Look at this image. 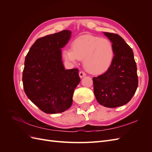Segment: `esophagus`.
<instances>
[{"label":"esophagus","mask_w":152,"mask_h":152,"mask_svg":"<svg viewBox=\"0 0 152 152\" xmlns=\"http://www.w3.org/2000/svg\"><path fill=\"white\" fill-rule=\"evenodd\" d=\"M79 77H80V78L84 77H85V76L86 75V73H84V72H80L79 73Z\"/></svg>","instance_id":"esophagus-1"}]
</instances>
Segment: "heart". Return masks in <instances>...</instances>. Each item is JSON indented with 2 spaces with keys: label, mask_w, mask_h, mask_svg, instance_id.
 <instances>
[{
  "label": "heart",
  "mask_w": 152,
  "mask_h": 152,
  "mask_svg": "<svg viewBox=\"0 0 152 152\" xmlns=\"http://www.w3.org/2000/svg\"><path fill=\"white\" fill-rule=\"evenodd\" d=\"M71 49L63 50L64 58L72 63L84 59L85 68L94 74L105 72L112 65L114 50L108 39L91 35L80 36L72 42Z\"/></svg>",
  "instance_id": "1"
}]
</instances>
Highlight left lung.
Wrapping results in <instances>:
<instances>
[{
    "label": "left lung",
    "instance_id": "obj_1",
    "mask_svg": "<svg viewBox=\"0 0 152 152\" xmlns=\"http://www.w3.org/2000/svg\"><path fill=\"white\" fill-rule=\"evenodd\" d=\"M114 50L112 66L103 74L93 77L94 93L98 102L105 107L126 104L135 94L138 86L134 53L120 35L103 32Z\"/></svg>",
    "mask_w": 152,
    "mask_h": 152
}]
</instances>
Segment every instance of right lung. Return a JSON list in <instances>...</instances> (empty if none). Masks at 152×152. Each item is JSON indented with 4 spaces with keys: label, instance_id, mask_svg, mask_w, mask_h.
<instances>
[{
    "label": "right lung",
    "instance_id": "obj_1",
    "mask_svg": "<svg viewBox=\"0 0 152 152\" xmlns=\"http://www.w3.org/2000/svg\"><path fill=\"white\" fill-rule=\"evenodd\" d=\"M72 32L65 30L38 39L25 60L23 84L27 97L46 113L66 111L73 102L79 84V70H65L61 48L70 39Z\"/></svg>",
    "mask_w": 152,
    "mask_h": 152
}]
</instances>
